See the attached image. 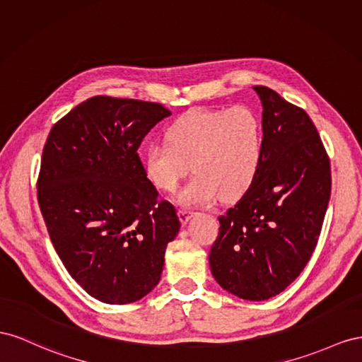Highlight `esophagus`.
<instances>
[{"label": "esophagus", "mask_w": 362, "mask_h": 362, "mask_svg": "<svg viewBox=\"0 0 362 362\" xmlns=\"http://www.w3.org/2000/svg\"><path fill=\"white\" fill-rule=\"evenodd\" d=\"M192 214H194V212H191V211H188V209H179V218H180V223H182L183 226L187 224V223L191 220Z\"/></svg>", "instance_id": "34e87169"}]
</instances>
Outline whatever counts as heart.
<instances>
[{"label":"heart","mask_w":362,"mask_h":362,"mask_svg":"<svg viewBox=\"0 0 362 362\" xmlns=\"http://www.w3.org/2000/svg\"><path fill=\"white\" fill-rule=\"evenodd\" d=\"M167 142H153L144 153L148 180L174 192L183 177L195 173L180 192L185 206L240 199L259 167L262 127L245 106L229 110L192 109L167 129Z\"/></svg>","instance_id":"1"}]
</instances>
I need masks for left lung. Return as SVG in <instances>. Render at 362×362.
<instances>
[{
	"label": "left lung",
	"mask_w": 362,
	"mask_h": 362,
	"mask_svg": "<svg viewBox=\"0 0 362 362\" xmlns=\"http://www.w3.org/2000/svg\"><path fill=\"white\" fill-rule=\"evenodd\" d=\"M262 148L252 185L218 216L209 264L221 288L261 302L282 293L315 250L330 199V162L311 118L267 86Z\"/></svg>",
	"instance_id": "obj_1"
}]
</instances>
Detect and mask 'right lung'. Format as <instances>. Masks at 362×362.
Segmentation results:
<instances>
[{
	"label": "right lung",
	"mask_w": 362,
	"mask_h": 362,
	"mask_svg": "<svg viewBox=\"0 0 362 362\" xmlns=\"http://www.w3.org/2000/svg\"><path fill=\"white\" fill-rule=\"evenodd\" d=\"M171 115L159 103L92 97L47 138L37 202L71 277L100 302L126 305L160 281L167 244L179 233L174 206L159 200L138 148Z\"/></svg>",
	"instance_id": "obj_1"
}]
</instances>
